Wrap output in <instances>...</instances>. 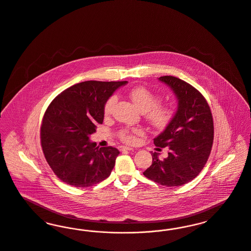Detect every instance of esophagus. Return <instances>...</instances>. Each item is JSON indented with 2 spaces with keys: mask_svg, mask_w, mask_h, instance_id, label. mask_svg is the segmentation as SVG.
I'll return each mask as SVG.
<instances>
[{
  "mask_svg": "<svg viewBox=\"0 0 251 251\" xmlns=\"http://www.w3.org/2000/svg\"><path fill=\"white\" fill-rule=\"evenodd\" d=\"M120 151H131L133 148L131 147H127V146H119Z\"/></svg>",
  "mask_w": 251,
  "mask_h": 251,
  "instance_id": "obj_1",
  "label": "esophagus"
}]
</instances>
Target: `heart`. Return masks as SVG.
I'll use <instances>...</instances> for the list:
<instances>
[{
    "instance_id": "b5f03b06",
    "label": "heart",
    "mask_w": 251,
    "mask_h": 251,
    "mask_svg": "<svg viewBox=\"0 0 251 251\" xmlns=\"http://www.w3.org/2000/svg\"><path fill=\"white\" fill-rule=\"evenodd\" d=\"M129 97L142 112L150 126L157 129H163L172 123L176 115L175 106L170 103L159 102L160 96L144 86L135 87L129 91ZM116 96L107 98L104 104V114L109 115L116 103ZM140 132L137 128H124L119 132V138L126 144H134L136 135Z\"/></svg>"
}]
</instances>
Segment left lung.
<instances>
[{
	"label": "left lung",
	"mask_w": 251,
	"mask_h": 251,
	"mask_svg": "<svg viewBox=\"0 0 251 251\" xmlns=\"http://www.w3.org/2000/svg\"><path fill=\"white\" fill-rule=\"evenodd\" d=\"M159 80L167 84L178 100V108L171 124L154 139L158 147H167V158L159 159L152 153V164L144 175L166 187L181 186L193 180L204 168L213 143V119L211 107L203 94L191 84L165 75Z\"/></svg>",
	"instance_id": "obj_1"
}]
</instances>
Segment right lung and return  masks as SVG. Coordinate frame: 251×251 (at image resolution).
Returning a JSON list of instances; mask_svg holds the SVG:
<instances>
[{"mask_svg":"<svg viewBox=\"0 0 251 251\" xmlns=\"http://www.w3.org/2000/svg\"><path fill=\"white\" fill-rule=\"evenodd\" d=\"M126 81H85L59 93L40 126V145L54 175L74 187L87 188L109 176L119 155L112 146L96 147L89 136L103 124L104 104Z\"/></svg>","mask_w":251,"mask_h":251,"instance_id":"1","label":"right lung"}]
</instances>
